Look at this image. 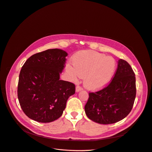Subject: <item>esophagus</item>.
I'll use <instances>...</instances> for the list:
<instances>
[{"label": "esophagus", "instance_id": "1", "mask_svg": "<svg viewBox=\"0 0 152 152\" xmlns=\"http://www.w3.org/2000/svg\"><path fill=\"white\" fill-rule=\"evenodd\" d=\"M82 90H83L81 86H77L76 88H75V91L77 93H78V92H79L80 91H82Z\"/></svg>", "mask_w": 152, "mask_h": 152}]
</instances>
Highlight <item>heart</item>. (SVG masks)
<instances>
[{
    "mask_svg": "<svg viewBox=\"0 0 152 152\" xmlns=\"http://www.w3.org/2000/svg\"><path fill=\"white\" fill-rule=\"evenodd\" d=\"M74 67L66 66V70L74 82L84 78V86L90 91H97L107 86L113 77L115 60L110 56L93 51H82L72 58Z\"/></svg>",
    "mask_w": 152,
    "mask_h": 152,
    "instance_id": "heart-1",
    "label": "heart"
}]
</instances>
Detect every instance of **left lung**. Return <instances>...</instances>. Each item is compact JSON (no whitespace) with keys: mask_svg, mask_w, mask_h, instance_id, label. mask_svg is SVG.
<instances>
[{"mask_svg":"<svg viewBox=\"0 0 152 152\" xmlns=\"http://www.w3.org/2000/svg\"><path fill=\"white\" fill-rule=\"evenodd\" d=\"M136 94L135 74L126 61L120 59L110 84L99 91L89 93L85 113L89 119L97 123H117L130 113Z\"/></svg>","mask_w":152,"mask_h":152,"instance_id":"obj_1","label":"left lung"}]
</instances>
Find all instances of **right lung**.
I'll return each instance as SVG.
<instances>
[{"label":"right lung","mask_w":152,"mask_h":152,"mask_svg":"<svg viewBox=\"0 0 152 152\" xmlns=\"http://www.w3.org/2000/svg\"><path fill=\"white\" fill-rule=\"evenodd\" d=\"M67 55L62 50L49 49L31 56L23 66L18 97L29 118L50 123L62 115L67 99L75 91L74 83L59 80Z\"/></svg>","instance_id":"obj_1"}]
</instances>
